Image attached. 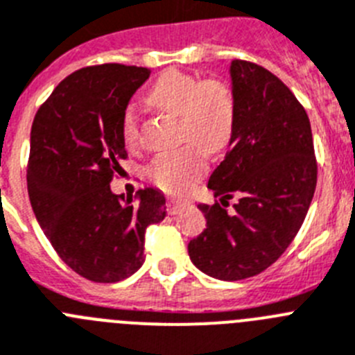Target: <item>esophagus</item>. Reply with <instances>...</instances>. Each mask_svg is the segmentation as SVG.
<instances>
[{"label": "esophagus", "instance_id": "obj_1", "mask_svg": "<svg viewBox=\"0 0 355 355\" xmlns=\"http://www.w3.org/2000/svg\"><path fill=\"white\" fill-rule=\"evenodd\" d=\"M184 207H186V203L180 202V200L168 198V202H166V209H168L169 214H178Z\"/></svg>", "mask_w": 355, "mask_h": 355}]
</instances>
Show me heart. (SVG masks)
<instances>
[{
    "mask_svg": "<svg viewBox=\"0 0 355 355\" xmlns=\"http://www.w3.org/2000/svg\"><path fill=\"white\" fill-rule=\"evenodd\" d=\"M148 101L178 116V150L157 155L148 166V178L169 195H186L207 171L209 153L229 146L236 126V100L227 84L169 69L148 91ZM121 134L130 148L139 143V114L128 105L121 118Z\"/></svg>",
    "mask_w": 355,
    "mask_h": 355,
    "instance_id": "b5f03b06",
    "label": "heart"
}]
</instances>
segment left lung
I'll use <instances>...</instances> for the list:
<instances>
[{
    "mask_svg": "<svg viewBox=\"0 0 355 355\" xmlns=\"http://www.w3.org/2000/svg\"><path fill=\"white\" fill-rule=\"evenodd\" d=\"M236 126L209 178L212 205L200 203L205 229L191 239V261L220 280L259 275L291 245L309 211L318 164L306 109L273 73L232 60ZM238 196L230 211L228 200Z\"/></svg>",
    "mask_w": 355,
    "mask_h": 355,
    "instance_id": "left-lung-1",
    "label": "left lung"
}]
</instances>
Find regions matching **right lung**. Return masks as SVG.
I'll return each instance as SVG.
<instances>
[{
	"instance_id": "right-lung-1",
	"label": "right lung",
	"mask_w": 355,
	"mask_h": 355,
	"mask_svg": "<svg viewBox=\"0 0 355 355\" xmlns=\"http://www.w3.org/2000/svg\"><path fill=\"white\" fill-rule=\"evenodd\" d=\"M152 71L100 64L64 78L39 107L26 168L35 218L64 263L92 282H119L144 263V234L166 216L160 191L114 195L110 182L128 157L126 105Z\"/></svg>"
}]
</instances>
